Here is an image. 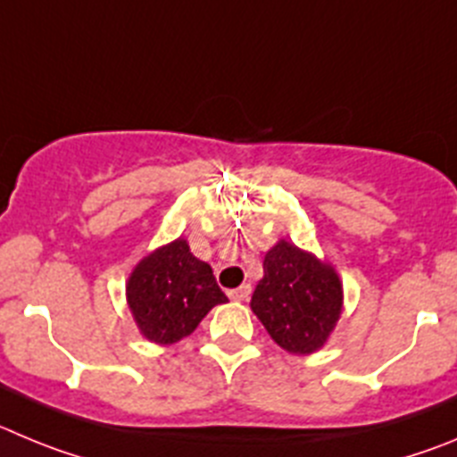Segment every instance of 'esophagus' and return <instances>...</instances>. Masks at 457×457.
<instances>
[{
	"label": "esophagus",
	"instance_id": "1",
	"mask_svg": "<svg viewBox=\"0 0 457 457\" xmlns=\"http://www.w3.org/2000/svg\"><path fill=\"white\" fill-rule=\"evenodd\" d=\"M250 291H253V289H250V285H241L238 289L229 291V298L237 300V303H244V300L250 298Z\"/></svg>",
	"mask_w": 457,
	"mask_h": 457
}]
</instances>
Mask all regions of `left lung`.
Segmentation results:
<instances>
[{"mask_svg":"<svg viewBox=\"0 0 457 457\" xmlns=\"http://www.w3.org/2000/svg\"><path fill=\"white\" fill-rule=\"evenodd\" d=\"M250 307L279 348L312 355L326 346L341 319L344 285L335 266L279 238L264 254V278Z\"/></svg>","mask_w":457,"mask_h":457,"instance_id":"1","label":"left lung"}]
</instances>
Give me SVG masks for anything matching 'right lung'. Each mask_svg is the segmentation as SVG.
I'll use <instances>...</instances> for the list:
<instances>
[{
  "label": "right lung",
  "mask_w": 457,
  "mask_h": 457,
  "mask_svg": "<svg viewBox=\"0 0 457 457\" xmlns=\"http://www.w3.org/2000/svg\"><path fill=\"white\" fill-rule=\"evenodd\" d=\"M125 295L141 335L159 346L178 344L212 307L228 303L212 266L195 257L182 237L152 250L134 266Z\"/></svg>",
  "instance_id": "right-lung-1"
}]
</instances>
